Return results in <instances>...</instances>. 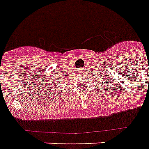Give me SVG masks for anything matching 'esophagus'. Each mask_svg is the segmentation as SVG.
I'll use <instances>...</instances> for the list:
<instances>
[{"label":"esophagus","mask_w":149,"mask_h":149,"mask_svg":"<svg viewBox=\"0 0 149 149\" xmlns=\"http://www.w3.org/2000/svg\"><path fill=\"white\" fill-rule=\"evenodd\" d=\"M84 69H85V68H82V69H80V72H84Z\"/></svg>","instance_id":"34e87169"}]
</instances>
